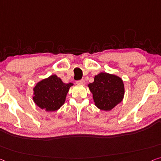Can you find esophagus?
Here are the masks:
<instances>
[{"instance_id":"esophagus-1","label":"esophagus","mask_w":161,"mask_h":161,"mask_svg":"<svg viewBox=\"0 0 161 161\" xmlns=\"http://www.w3.org/2000/svg\"><path fill=\"white\" fill-rule=\"evenodd\" d=\"M76 83L77 84L79 85H85V81L84 80H78L76 81Z\"/></svg>"}]
</instances>
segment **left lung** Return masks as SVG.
<instances>
[{
	"label": "left lung",
	"instance_id": "1",
	"mask_svg": "<svg viewBox=\"0 0 161 161\" xmlns=\"http://www.w3.org/2000/svg\"><path fill=\"white\" fill-rule=\"evenodd\" d=\"M98 108L109 111L124 99V81L116 74L101 72L95 75L94 81L87 85Z\"/></svg>",
	"mask_w": 161,
	"mask_h": 161
}]
</instances>
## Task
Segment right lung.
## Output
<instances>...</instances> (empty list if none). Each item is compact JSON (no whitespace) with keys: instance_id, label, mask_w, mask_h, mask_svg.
I'll list each match as a JSON object with an SVG mask.
<instances>
[{"instance_id":"1","label":"right lung","mask_w":161,"mask_h":161,"mask_svg":"<svg viewBox=\"0 0 161 161\" xmlns=\"http://www.w3.org/2000/svg\"><path fill=\"white\" fill-rule=\"evenodd\" d=\"M72 83L65 84L56 74L38 81L33 87V101L45 111H56L66 101V97Z\"/></svg>"}]
</instances>
